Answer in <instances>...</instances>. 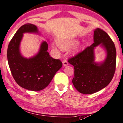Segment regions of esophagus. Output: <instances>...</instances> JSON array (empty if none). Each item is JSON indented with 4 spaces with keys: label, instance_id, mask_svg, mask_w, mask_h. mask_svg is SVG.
I'll list each match as a JSON object with an SVG mask.
<instances>
[{
    "label": "esophagus",
    "instance_id": "esophagus-1",
    "mask_svg": "<svg viewBox=\"0 0 123 123\" xmlns=\"http://www.w3.org/2000/svg\"><path fill=\"white\" fill-rule=\"evenodd\" d=\"M62 63H63V65L64 66H67L68 65V61H67V60H64L62 61Z\"/></svg>",
    "mask_w": 123,
    "mask_h": 123
}]
</instances>
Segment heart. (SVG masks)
Returning a JSON list of instances; mask_svg holds the SVG:
<instances>
[{"mask_svg": "<svg viewBox=\"0 0 123 123\" xmlns=\"http://www.w3.org/2000/svg\"><path fill=\"white\" fill-rule=\"evenodd\" d=\"M78 43L77 40H66V41H61L59 43V45L63 49H68L70 47L76 45Z\"/></svg>", "mask_w": 123, "mask_h": 123, "instance_id": "b5f03b06", "label": "heart"}]
</instances>
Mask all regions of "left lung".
Masks as SVG:
<instances>
[{
    "label": "left lung",
    "instance_id": "1",
    "mask_svg": "<svg viewBox=\"0 0 123 123\" xmlns=\"http://www.w3.org/2000/svg\"><path fill=\"white\" fill-rule=\"evenodd\" d=\"M93 41L92 45L68 60L74 69L72 82L81 93L92 94L104 88L110 83L116 70V47L110 37L97 28L94 31ZM100 44L107 55L103 63L98 64L94 62V49Z\"/></svg>",
    "mask_w": 123,
    "mask_h": 123
}]
</instances>
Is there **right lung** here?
Listing matches in <instances>:
<instances>
[{"mask_svg":"<svg viewBox=\"0 0 123 123\" xmlns=\"http://www.w3.org/2000/svg\"><path fill=\"white\" fill-rule=\"evenodd\" d=\"M25 32H38L37 27L27 23L16 32L7 49L8 65L13 78L20 86L30 91H39L50 84L62 63L50 57L47 51L48 44L45 41L41 43L36 55L29 59L23 57L19 51V45Z\"/></svg>","mask_w":123,"mask_h":123,"instance_id":"1","label":"right lung"}]
</instances>
